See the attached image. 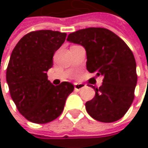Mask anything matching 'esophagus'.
<instances>
[{"label":"esophagus","mask_w":148,"mask_h":148,"mask_svg":"<svg viewBox=\"0 0 148 148\" xmlns=\"http://www.w3.org/2000/svg\"><path fill=\"white\" fill-rule=\"evenodd\" d=\"M84 87H85V85L82 84V83H75L74 84V89L76 91H79V90H81Z\"/></svg>","instance_id":"34e87169"}]
</instances>
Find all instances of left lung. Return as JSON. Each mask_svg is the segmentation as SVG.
I'll return each instance as SVG.
<instances>
[{
  "mask_svg": "<svg viewBox=\"0 0 148 148\" xmlns=\"http://www.w3.org/2000/svg\"><path fill=\"white\" fill-rule=\"evenodd\" d=\"M67 40L82 45L86 51L87 70L103 77L101 86H92L95 96L86 103L87 113L102 123L121 119L132 104L137 83L131 49L114 32L101 27L79 30Z\"/></svg>",
  "mask_w": 148,
  "mask_h": 148,
  "instance_id": "1",
  "label": "left lung"
}]
</instances>
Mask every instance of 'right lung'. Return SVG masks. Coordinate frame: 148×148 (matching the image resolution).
I'll return each mask as SVG.
<instances>
[{
  "mask_svg": "<svg viewBox=\"0 0 148 148\" xmlns=\"http://www.w3.org/2000/svg\"><path fill=\"white\" fill-rule=\"evenodd\" d=\"M65 32L51 30L31 32L14 47L7 69V82L12 99L28 121L44 124L62 112L74 85L64 81L54 86L47 71L53 56L66 39Z\"/></svg>",
  "mask_w": 148,
  "mask_h": 148,
  "instance_id": "add662e5",
  "label": "right lung"
}]
</instances>
